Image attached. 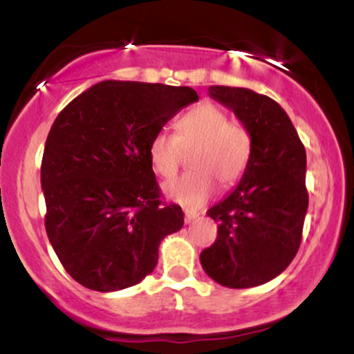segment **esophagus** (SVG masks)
<instances>
[{"instance_id": "34e87169", "label": "esophagus", "mask_w": 354, "mask_h": 354, "mask_svg": "<svg viewBox=\"0 0 354 354\" xmlns=\"http://www.w3.org/2000/svg\"><path fill=\"white\" fill-rule=\"evenodd\" d=\"M198 218H200V214L193 213V211H186V213H185V223H188V225H189V223H193L194 219H198Z\"/></svg>"}]
</instances>
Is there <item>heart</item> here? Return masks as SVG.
<instances>
[{
	"label": "heart",
	"instance_id": "b5f03b06",
	"mask_svg": "<svg viewBox=\"0 0 354 354\" xmlns=\"http://www.w3.org/2000/svg\"><path fill=\"white\" fill-rule=\"evenodd\" d=\"M189 153L188 166L193 171L168 181L163 191L168 200L188 209L205 205L219 188L228 189L241 180L250 163L251 136L238 121L213 103L183 115L176 121V133L158 131L148 146L153 171L161 178H171L181 163V151Z\"/></svg>",
	"mask_w": 354,
	"mask_h": 354
}]
</instances>
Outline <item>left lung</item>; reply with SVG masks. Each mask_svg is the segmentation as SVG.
Here are the masks:
<instances>
[{
    "mask_svg": "<svg viewBox=\"0 0 354 354\" xmlns=\"http://www.w3.org/2000/svg\"><path fill=\"white\" fill-rule=\"evenodd\" d=\"M208 91L250 131L251 156L236 188L208 209L218 236L200 261L221 286H259L281 274L298 253L308 209L306 151L274 100L248 88Z\"/></svg>",
    "mask_w": 354,
    "mask_h": 354,
    "instance_id": "1",
    "label": "left lung"
}]
</instances>
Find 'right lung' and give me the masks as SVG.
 <instances>
[{"instance_id":"1","label":"right lung","mask_w":354,"mask_h":354,"mask_svg":"<svg viewBox=\"0 0 354 354\" xmlns=\"http://www.w3.org/2000/svg\"><path fill=\"white\" fill-rule=\"evenodd\" d=\"M194 101L188 86L108 80L53 123L41 161L44 226L61 265L84 288L135 286L156 266L161 239L181 230L180 206L160 200L148 146Z\"/></svg>"}]
</instances>
